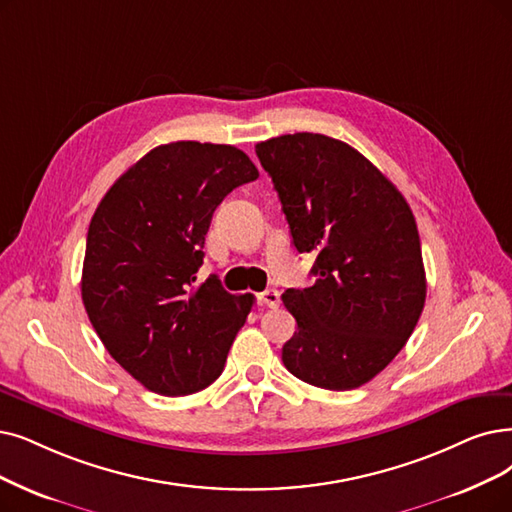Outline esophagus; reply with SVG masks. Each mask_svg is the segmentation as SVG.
I'll return each mask as SVG.
<instances>
[{
    "label": "esophagus",
    "instance_id": "34e87169",
    "mask_svg": "<svg viewBox=\"0 0 512 512\" xmlns=\"http://www.w3.org/2000/svg\"><path fill=\"white\" fill-rule=\"evenodd\" d=\"M258 302L262 306H269V309H277L281 298H279V292L277 290H264L262 294H258Z\"/></svg>",
    "mask_w": 512,
    "mask_h": 512
}]
</instances>
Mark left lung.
Masks as SVG:
<instances>
[{"label": "left lung", "instance_id": "1", "mask_svg": "<svg viewBox=\"0 0 512 512\" xmlns=\"http://www.w3.org/2000/svg\"><path fill=\"white\" fill-rule=\"evenodd\" d=\"M315 283L281 296L298 332L283 344L288 372L351 391L391 363L422 315L426 275L416 218L372 161L342 140L296 132L258 142Z\"/></svg>", "mask_w": 512, "mask_h": 512}]
</instances>
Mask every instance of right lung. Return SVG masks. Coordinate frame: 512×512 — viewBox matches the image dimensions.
<instances>
[{
	"label": "right lung",
	"instance_id": "obj_1",
	"mask_svg": "<svg viewBox=\"0 0 512 512\" xmlns=\"http://www.w3.org/2000/svg\"><path fill=\"white\" fill-rule=\"evenodd\" d=\"M258 178L231 145L178 140L121 174L92 216L81 298L109 355L153 393L210 386L250 315L252 294L216 275L195 285L212 214Z\"/></svg>",
	"mask_w": 512,
	"mask_h": 512
}]
</instances>
